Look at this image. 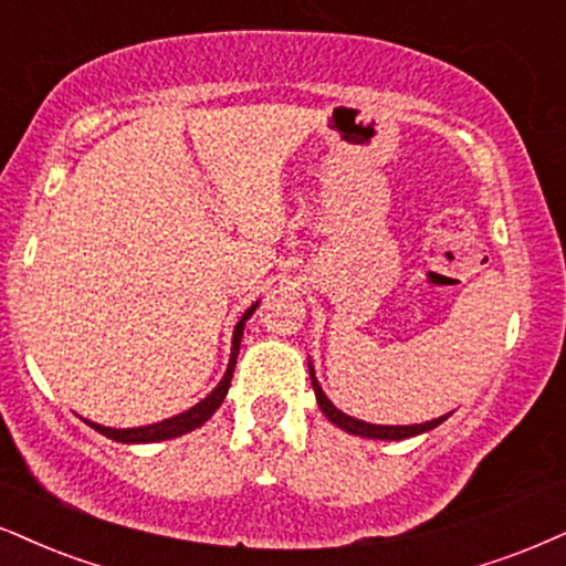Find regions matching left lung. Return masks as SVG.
I'll return each mask as SVG.
<instances>
[{
  "instance_id": "obj_1",
  "label": "left lung",
  "mask_w": 566,
  "mask_h": 566,
  "mask_svg": "<svg viewBox=\"0 0 566 566\" xmlns=\"http://www.w3.org/2000/svg\"><path fill=\"white\" fill-rule=\"evenodd\" d=\"M310 380H312V388H315L319 409H323V415L327 417V420L336 424V428L352 432V436L373 438V441H403V438H415V436H420V432H428L432 428H438V424H441L443 420H449V415H451V411H449V415L438 417V420L422 422V424H373V422L357 420V417H348L346 411H340L336 403L327 399L323 386H319L312 361H310Z\"/></svg>"
}]
</instances>
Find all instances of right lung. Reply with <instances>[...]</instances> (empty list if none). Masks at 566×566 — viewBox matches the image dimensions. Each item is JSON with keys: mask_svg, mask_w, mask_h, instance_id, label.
I'll return each mask as SVG.
<instances>
[{"mask_svg": "<svg viewBox=\"0 0 566 566\" xmlns=\"http://www.w3.org/2000/svg\"><path fill=\"white\" fill-rule=\"evenodd\" d=\"M256 306L260 302H254L249 306L247 312H243L239 323L233 327V340H230V359H228V369L226 375H222L218 386L212 388V394H207L205 399L199 403H193L191 409L180 411L176 417H167L163 422H155V424H142V428H107V424H99V422H91V420H81L88 424V428H94L96 432H102V436L113 438L117 443H157V441H170V438H178V436H186V432L197 430L205 424L209 417L218 411V407L222 401H226L228 396V388H230V380H233V367H235V359H239V348H241V338H243V325H247V319L254 315Z\"/></svg>", "mask_w": 566, "mask_h": 566, "instance_id": "right-lung-1", "label": "right lung"}]
</instances>
